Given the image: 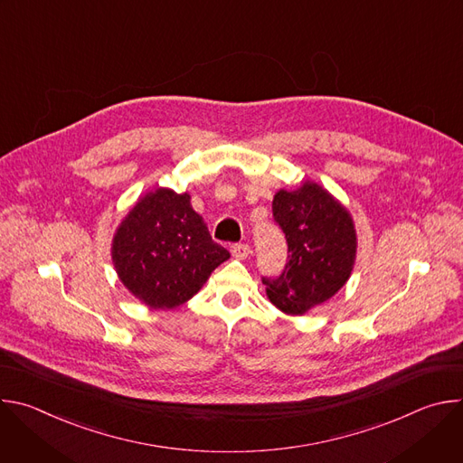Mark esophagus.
Listing matches in <instances>:
<instances>
[{"mask_svg":"<svg viewBox=\"0 0 463 463\" xmlns=\"http://www.w3.org/2000/svg\"><path fill=\"white\" fill-rule=\"evenodd\" d=\"M250 252H252L250 245H247V243H238V245L232 247V256L236 260H245V258L250 256Z\"/></svg>","mask_w":463,"mask_h":463,"instance_id":"obj_1","label":"esophagus"}]
</instances>
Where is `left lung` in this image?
Here are the masks:
<instances>
[{
    "instance_id": "1",
    "label": "left lung",
    "mask_w": 463,
    "mask_h": 463,
    "mask_svg": "<svg viewBox=\"0 0 463 463\" xmlns=\"http://www.w3.org/2000/svg\"><path fill=\"white\" fill-rule=\"evenodd\" d=\"M273 216L286 234L288 263L280 277L261 279L269 300L288 315H304L332 298L350 279L357 236L350 213L313 181L279 190Z\"/></svg>"
}]
</instances>
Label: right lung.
Segmentation results:
<instances>
[{
    "label": "right lung",
    "mask_w": 463,
    "mask_h": 463,
    "mask_svg": "<svg viewBox=\"0 0 463 463\" xmlns=\"http://www.w3.org/2000/svg\"><path fill=\"white\" fill-rule=\"evenodd\" d=\"M229 256L192 209L190 195L170 188L141 197L111 243L120 282L152 309H172L190 300Z\"/></svg>",
    "instance_id": "1"
}]
</instances>
